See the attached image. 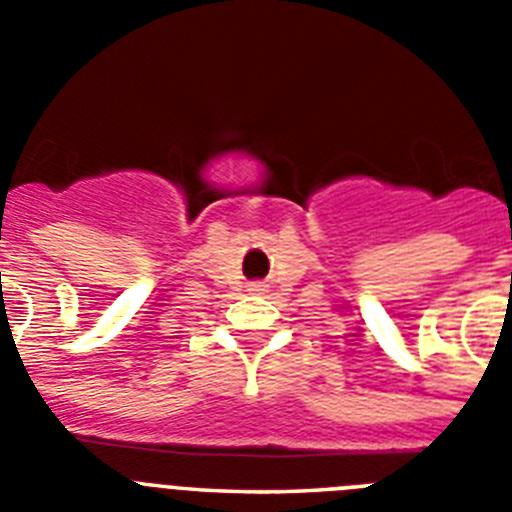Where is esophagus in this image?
<instances>
[{
    "label": "esophagus",
    "instance_id": "1",
    "mask_svg": "<svg viewBox=\"0 0 512 512\" xmlns=\"http://www.w3.org/2000/svg\"><path fill=\"white\" fill-rule=\"evenodd\" d=\"M251 292H256V295H261V292H266V284H261V282L251 284Z\"/></svg>",
    "mask_w": 512,
    "mask_h": 512
}]
</instances>
